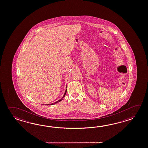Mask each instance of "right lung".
I'll use <instances>...</instances> for the list:
<instances>
[{
    "label": "right lung",
    "instance_id": "right-lung-1",
    "mask_svg": "<svg viewBox=\"0 0 148 148\" xmlns=\"http://www.w3.org/2000/svg\"><path fill=\"white\" fill-rule=\"evenodd\" d=\"M67 88V87H66ZM66 92H67V89L65 90V93H64V95H63V97L61 99H60L59 101H56V103H50V104H47V105H54V104H55V103H58L59 101H61L63 99V98L65 97V96L66 95Z\"/></svg>",
    "mask_w": 148,
    "mask_h": 148
}]
</instances>
